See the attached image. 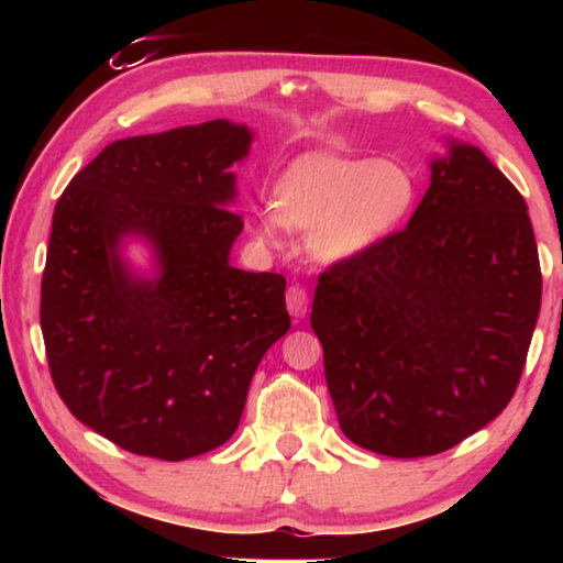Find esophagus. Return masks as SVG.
<instances>
[{
	"label": "esophagus",
	"instance_id": "34e87169",
	"mask_svg": "<svg viewBox=\"0 0 563 563\" xmlns=\"http://www.w3.org/2000/svg\"><path fill=\"white\" fill-rule=\"evenodd\" d=\"M285 302H288V312L292 318H305V312H308V290L300 283L290 285L288 292H285Z\"/></svg>",
	"mask_w": 563,
	"mask_h": 563
}]
</instances>
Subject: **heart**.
Returning a JSON list of instances; mask_svg holds the SVG:
<instances>
[{
  "label": "heart",
  "instance_id": "heart-1",
  "mask_svg": "<svg viewBox=\"0 0 563 563\" xmlns=\"http://www.w3.org/2000/svg\"><path fill=\"white\" fill-rule=\"evenodd\" d=\"M417 203V180L397 161L308 154L283 170L273 188V213L261 235L275 241L280 223L312 231L320 261L345 263L373 253L407 223Z\"/></svg>",
  "mask_w": 563,
  "mask_h": 563
}]
</instances>
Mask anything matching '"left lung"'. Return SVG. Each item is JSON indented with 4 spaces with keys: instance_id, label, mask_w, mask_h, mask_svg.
Here are the masks:
<instances>
[{
    "instance_id": "8db88e82",
    "label": "left lung",
    "mask_w": 563,
    "mask_h": 563,
    "mask_svg": "<svg viewBox=\"0 0 563 563\" xmlns=\"http://www.w3.org/2000/svg\"><path fill=\"white\" fill-rule=\"evenodd\" d=\"M539 308L527 201L452 141L407 228L318 278L310 325L340 430L397 460L452 450L517 393Z\"/></svg>"
}]
</instances>
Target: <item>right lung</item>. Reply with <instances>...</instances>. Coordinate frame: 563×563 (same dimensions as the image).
<instances>
[{
    "instance_id": "right-lung-1",
    "label": "right lung",
    "mask_w": 563,
    "mask_h": 563,
    "mask_svg": "<svg viewBox=\"0 0 563 563\" xmlns=\"http://www.w3.org/2000/svg\"><path fill=\"white\" fill-rule=\"evenodd\" d=\"M253 133L225 119L113 141L54 208L42 335L69 412L121 450L180 462L233 437L247 387L290 330L285 278L228 263L243 218L231 168ZM123 236L157 253L133 276Z\"/></svg>"
}]
</instances>
